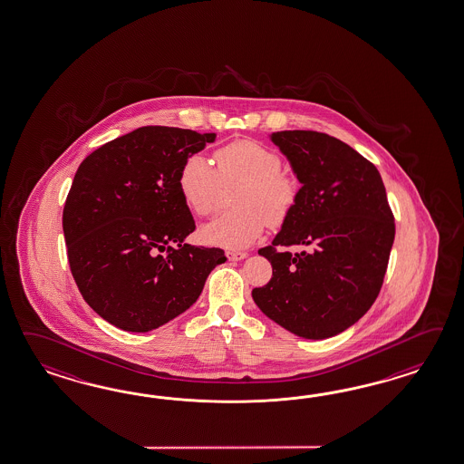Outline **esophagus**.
I'll use <instances>...</instances> for the list:
<instances>
[{
    "label": "esophagus",
    "instance_id": "esophagus-1",
    "mask_svg": "<svg viewBox=\"0 0 464 464\" xmlns=\"http://www.w3.org/2000/svg\"><path fill=\"white\" fill-rule=\"evenodd\" d=\"M227 256L229 261H239L245 260L248 256V253H245V251H227Z\"/></svg>",
    "mask_w": 464,
    "mask_h": 464
}]
</instances>
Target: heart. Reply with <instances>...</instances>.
Here are the masks:
<instances>
[{
    "mask_svg": "<svg viewBox=\"0 0 464 464\" xmlns=\"http://www.w3.org/2000/svg\"><path fill=\"white\" fill-rule=\"evenodd\" d=\"M216 169L208 159L192 154L182 162L178 188L194 215H211L221 184L241 182L235 192L237 209L215 218L201 229L209 245L245 248L263 233L268 221L283 223L295 208L298 186L282 170V158L256 140H235L215 152Z\"/></svg>",
    "mask_w": 464,
    "mask_h": 464,
    "instance_id": "b5f03b06",
    "label": "heart"
}]
</instances>
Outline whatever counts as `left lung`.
Here are the masks:
<instances>
[{
    "label": "left lung",
    "instance_id": "1",
    "mask_svg": "<svg viewBox=\"0 0 464 464\" xmlns=\"http://www.w3.org/2000/svg\"><path fill=\"white\" fill-rule=\"evenodd\" d=\"M302 184L290 216L258 253L273 276L251 295L261 312L298 337L322 340L372 306L394 243V216L377 168L335 137L273 132ZM309 249L290 254L285 246Z\"/></svg>",
    "mask_w": 464,
    "mask_h": 464
}]
</instances>
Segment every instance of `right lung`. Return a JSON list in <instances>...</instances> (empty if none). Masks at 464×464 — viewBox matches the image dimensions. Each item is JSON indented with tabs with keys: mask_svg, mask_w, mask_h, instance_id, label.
<instances>
[{
	"mask_svg": "<svg viewBox=\"0 0 464 464\" xmlns=\"http://www.w3.org/2000/svg\"><path fill=\"white\" fill-rule=\"evenodd\" d=\"M215 139L148 125L80 164L63 208L68 263L83 300L115 327L144 334L168 324L227 261L223 249L184 243L196 225L178 188L182 162Z\"/></svg>",
	"mask_w": 464,
	"mask_h": 464,
	"instance_id": "add662e5",
	"label": "right lung"
}]
</instances>
